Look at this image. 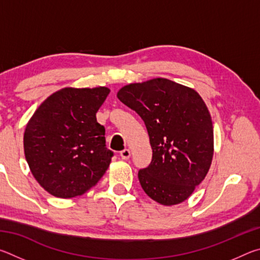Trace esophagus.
Instances as JSON below:
<instances>
[{"label": "esophagus", "instance_id": "esophagus-1", "mask_svg": "<svg viewBox=\"0 0 260 260\" xmlns=\"http://www.w3.org/2000/svg\"><path fill=\"white\" fill-rule=\"evenodd\" d=\"M120 157L122 158V159H128V158L131 157V150L129 149H124V150L120 151Z\"/></svg>", "mask_w": 260, "mask_h": 260}]
</instances>
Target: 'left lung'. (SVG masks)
Instances as JSON below:
<instances>
[{
  "label": "left lung",
  "mask_w": 260,
  "mask_h": 260,
  "mask_svg": "<svg viewBox=\"0 0 260 260\" xmlns=\"http://www.w3.org/2000/svg\"><path fill=\"white\" fill-rule=\"evenodd\" d=\"M117 98L142 118L152 149L150 165L139 171L144 192L171 206L189 199L213 158V125L195 89L165 78L129 83Z\"/></svg>",
  "instance_id": "left-lung-1"
}]
</instances>
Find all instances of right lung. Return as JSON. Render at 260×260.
I'll return each instance as SVG.
<instances>
[{
	"mask_svg": "<svg viewBox=\"0 0 260 260\" xmlns=\"http://www.w3.org/2000/svg\"><path fill=\"white\" fill-rule=\"evenodd\" d=\"M108 87H67L51 94L30 117L24 132V152L30 172L50 195L81 196L100 181L113 152L96 113Z\"/></svg>",
	"mask_w": 260,
	"mask_h": 260,
	"instance_id": "1",
	"label": "right lung"
}]
</instances>
